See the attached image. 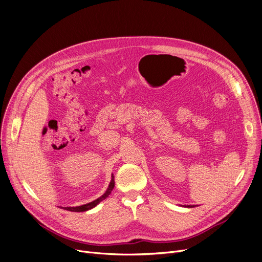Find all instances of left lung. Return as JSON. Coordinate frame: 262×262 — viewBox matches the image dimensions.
I'll list each match as a JSON object with an SVG mask.
<instances>
[{"instance_id": "8db88e82", "label": "left lung", "mask_w": 262, "mask_h": 262, "mask_svg": "<svg viewBox=\"0 0 262 262\" xmlns=\"http://www.w3.org/2000/svg\"><path fill=\"white\" fill-rule=\"evenodd\" d=\"M185 207H195L196 205H184Z\"/></svg>"}]
</instances>
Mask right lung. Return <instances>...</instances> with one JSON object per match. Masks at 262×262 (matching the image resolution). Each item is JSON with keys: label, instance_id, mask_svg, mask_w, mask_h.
I'll return each mask as SVG.
<instances>
[{"label": "right lung", "instance_id": "obj_1", "mask_svg": "<svg viewBox=\"0 0 262 262\" xmlns=\"http://www.w3.org/2000/svg\"><path fill=\"white\" fill-rule=\"evenodd\" d=\"M114 186H115L114 175L112 174L111 182H110V184H108V186H107L106 191L104 192V194H103L102 196H100L99 198H97L96 200H94V201H92V202H90V203H87V204H84V205H81V206H76V207H61V208L66 209V210H69V211H78V212H80V211H87V210H89V209H92V208H94L97 204H99L102 200H104L105 198L108 197V195L111 194V192L113 191Z\"/></svg>", "mask_w": 262, "mask_h": 262}]
</instances>
